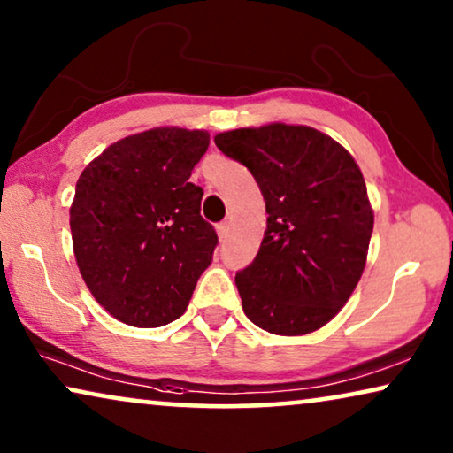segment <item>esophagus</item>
Instances as JSON below:
<instances>
[{
  "instance_id": "34e87169",
  "label": "esophagus",
  "mask_w": 453,
  "mask_h": 453,
  "mask_svg": "<svg viewBox=\"0 0 453 453\" xmlns=\"http://www.w3.org/2000/svg\"><path fill=\"white\" fill-rule=\"evenodd\" d=\"M216 233H219L220 241H225L226 234H228V222H220V225L216 226Z\"/></svg>"
}]
</instances>
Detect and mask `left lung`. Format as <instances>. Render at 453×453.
<instances>
[{
  "label": "left lung",
  "mask_w": 453,
  "mask_h": 453,
  "mask_svg": "<svg viewBox=\"0 0 453 453\" xmlns=\"http://www.w3.org/2000/svg\"><path fill=\"white\" fill-rule=\"evenodd\" d=\"M251 171L268 212L256 259L234 276L243 311L278 336L324 327L367 264L373 208L344 146L309 126L268 123L214 135Z\"/></svg>",
  "instance_id": "8db88e82"
}]
</instances>
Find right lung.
Segmentation results:
<instances>
[{
	"label": "right lung",
	"mask_w": 453,
	"mask_h": 453,
	"mask_svg": "<svg viewBox=\"0 0 453 453\" xmlns=\"http://www.w3.org/2000/svg\"><path fill=\"white\" fill-rule=\"evenodd\" d=\"M203 129L154 127L104 148L76 183L70 208L73 256L98 305L134 327L181 318L216 231L189 183L208 150Z\"/></svg>",
	"instance_id": "1"
}]
</instances>
